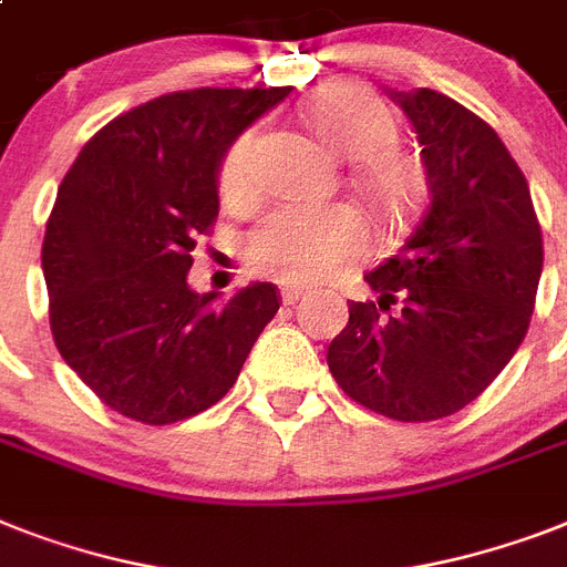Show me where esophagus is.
I'll return each mask as SVG.
<instances>
[{"instance_id":"1","label":"esophagus","mask_w":567,"mask_h":567,"mask_svg":"<svg viewBox=\"0 0 567 567\" xmlns=\"http://www.w3.org/2000/svg\"><path fill=\"white\" fill-rule=\"evenodd\" d=\"M302 297H306V291H299V288H282V302H285V306H297V302Z\"/></svg>"}]
</instances>
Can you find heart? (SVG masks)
Instances as JSON below:
<instances>
[{"mask_svg":"<svg viewBox=\"0 0 567 567\" xmlns=\"http://www.w3.org/2000/svg\"><path fill=\"white\" fill-rule=\"evenodd\" d=\"M326 154L355 159V188L381 224L404 220L422 195V168L395 151L399 124L384 101L361 84H329L299 107ZM252 133H238L218 165V195L227 206L250 204ZM367 229L349 206H279L247 236L244 252L256 274L288 285H317L361 256Z\"/></svg>","mask_w":567,"mask_h":567,"instance_id":"obj_1","label":"heart"}]
</instances>
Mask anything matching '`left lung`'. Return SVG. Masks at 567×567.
<instances>
[{
    "mask_svg": "<svg viewBox=\"0 0 567 567\" xmlns=\"http://www.w3.org/2000/svg\"><path fill=\"white\" fill-rule=\"evenodd\" d=\"M422 145L427 206L402 250L363 279L329 343L340 390L395 422L475 402L522 347L545 265L530 186L507 145L436 90L393 92Z\"/></svg>",
    "mask_w": 567,
    "mask_h": 567,
    "instance_id": "1",
    "label": "left lung"
}]
</instances>
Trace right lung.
<instances>
[{
  "label": "right lung",
  "mask_w": 567,
  "mask_h": 567,
  "mask_svg": "<svg viewBox=\"0 0 567 567\" xmlns=\"http://www.w3.org/2000/svg\"><path fill=\"white\" fill-rule=\"evenodd\" d=\"M288 92L151 99L104 124L60 183L43 238L54 347L122 416L172 425L220 402L282 306L256 282L212 308L186 276L218 218L220 156Z\"/></svg>",
  "instance_id": "obj_1"
}]
</instances>
